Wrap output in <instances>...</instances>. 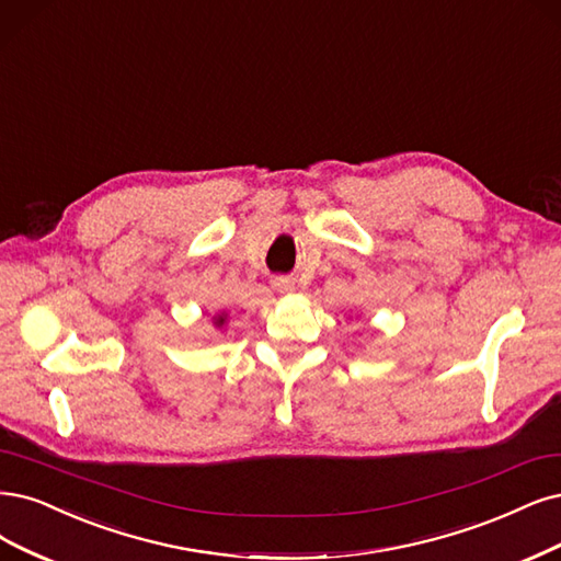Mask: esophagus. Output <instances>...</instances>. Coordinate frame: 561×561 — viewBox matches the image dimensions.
I'll list each match as a JSON object with an SVG mask.
<instances>
[{
  "label": "esophagus",
  "mask_w": 561,
  "mask_h": 561,
  "mask_svg": "<svg viewBox=\"0 0 561 561\" xmlns=\"http://www.w3.org/2000/svg\"><path fill=\"white\" fill-rule=\"evenodd\" d=\"M274 287H278L280 293H293L295 289V283L289 278H274Z\"/></svg>",
  "instance_id": "obj_1"
}]
</instances>
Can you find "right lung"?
Segmentation results:
<instances>
[{
    "label": "right lung",
    "instance_id": "1",
    "mask_svg": "<svg viewBox=\"0 0 561 561\" xmlns=\"http://www.w3.org/2000/svg\"><path fill=\"white\" fill-rule=\"evenodd\" d=\"M218 322H220V324H222V318H220V320H218Z\"/></svg>",
    "mask_w": 561,
    "mask_h": 561
}]
</instances>
